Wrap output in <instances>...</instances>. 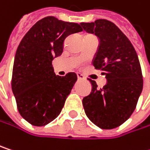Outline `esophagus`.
Wrapping results in <instances>:
<instances>
[{
    "label": "esophagus",
    "mask_w": 150,
    "mask_h": 150,
    "mask_svg": "<svg viewBox=\"0 0 150 150\" xmlns=\"http://www.w3.org/2000/svg\"><path fill=\"white\" fill-rule=\"evenodd\" d=\"M77 79L81 81V80H84V79H85V77H84V75H81V74H79V73H78V74H77Z\"/></svg>",
    "instance_id": "1"
}]
</instances>
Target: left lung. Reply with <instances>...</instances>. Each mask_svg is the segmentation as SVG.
I'll list each match as a JSON object with an SVG mask.
<instances>
[{
    "instance_id": "left-lung-1",
    "label": "left lung",
    "mask_w": 150,
    "mask_h": 150,
    "mask_svg": "<svg viewBox=\"0 0 150 150\" xmlns=\"http://www.w3.org/2000/svg\"><path fill=\"white\" fill-rule=\"evenodd\" d=\"M81 25L99 38L93 65L102 70L106 78L102 88H98L96 82L89 80L92 91L83 98V107L95 125L101 129H114L132 114L143 91L139 59L128 38L114 23L97 20L81 23Z\"/></svg>"
}]
</instances>
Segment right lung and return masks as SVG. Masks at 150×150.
I'll return each mask as SVG.
<instances>
[{
    "mask_svg": "<svg viewBox=\"0 0 150 150\" xmlns=\"http://www.w3.org/2000/svg\"><path fill=\"white\" fill-rule=\"evenodd\" d=\"M77 23L48 16L26 33L16 50L12 90L22 117L35 126H44L60 114L77 75H56L54 58L61 56L64 39L81 32Z\"/></svg>",
    "mask_w": 150,
    "mask_h": 150,
    "instance_id": "right-lung-1",
    "label": "right lung"
}]
</instances>
